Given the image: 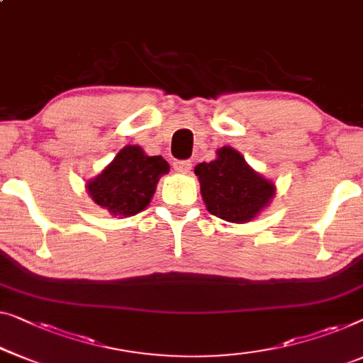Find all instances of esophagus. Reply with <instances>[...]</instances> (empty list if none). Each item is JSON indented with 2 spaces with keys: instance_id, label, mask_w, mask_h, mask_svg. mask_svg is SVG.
Returning <instances> with one entry per match:
<instances>
[{
  "instance_id": "1",
  "label": "esophagus",
  "mask_w": 363,
  "mask_h": 363,
  "mask_svg": "<svg viewBox=\"0 0 363 363\" xmlns=\"http://www.w3.org/2000/svg\"><path fill=\"white\" fill-rule=\"evenodd\" d=\"M191 162L190 160H177L175 164H173V169L178 173H188L191 170Z\"/></svg>"
}]
</instances>
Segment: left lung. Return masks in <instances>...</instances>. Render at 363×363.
Segmentation results:
<instances>
[{"label": "left lung", "instance_id": "left-lung-1", "mask_svg": "<svg viewBox=\"0 0 363 363\" xmlns=\"http://www.w3.org/2000/svg\"><path fill=\"white\" fill-rule=\"evenodd\" d=\"M203 201L214 216L234 224L255 219L275 198V183L247 164L233 147L216 150V159L194 167Z\"/></svg>", "mask_w": 363, "mask_h": 363}]
</instances>
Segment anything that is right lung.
Masks as SVG:
<instances>
[{
	"label": "right lung",
	"mask_w": 363,
	"mask_h": 363,
	"mask_svg": "<svg viewBox=\"0 0 363 363\" xmlns=\"http://www.w3.org/2000/svg\"><path fill=\"white\" fill-rule=\"evenodd\" d=\"M169 172L164 157L147 155L139 145H124L85 186L98 206L113 216L129 218L149 206L160 177Z\"/></svg>",
	"instance_id": "right-lung-1"
}]
</instances>
